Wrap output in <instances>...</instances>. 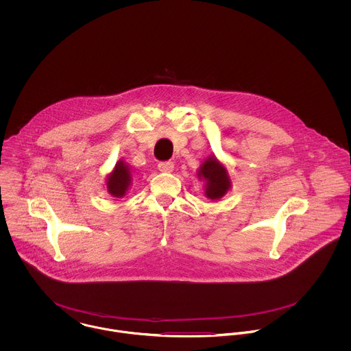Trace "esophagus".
Segmentation results:
<instances>
[{
  "mask_svg": "<svg viewBox=\"0 0 351 351\" xmlns=\"http://www.w3.org/2000/svg\"><path fill=\"white\" fill-rule=\"evenodd\" d=\"M158 169H159V171H162V173H170V171H173V169H174V163H173L171 160L159 162V163H158Z\"/></svg>",
  "mask_w": 351,
  "mask_h": 351,
  "instance_id": "esophagus-1",
  "label": "esophagus"
}]
</instances>
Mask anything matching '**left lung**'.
I'll use <instances>...</instances> for the list:
<instances>
[{
	"label": "left lung",
	"mask_w": 351,
	"mask_h": 351,
	"mask_svg": "<svg viewBox=\"0 0 351 351\" xmlns=\"http://www.w3.org/2000/svg\"><path fill=\"white\" fill-rule=\"evenodd\" d=\"M199 178L205 181L204 195L210 200L221 199L231 188V180L227 169L216 159V156H209L201 163L197 170Z\"/></svg>",
	"instance_id": "left-lung-1"
}]
</instances>
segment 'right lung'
<instances>
[{
  "mask_svg": "<svg viewBox=\"0 0 351 351\" xmlns=\"http://www.w3.org/2000/svg\"><path fill=\"white\" fill-rule=\"evenodd\" d=\"M131 181L132 178H131L130 167L123 160H119L114 169L112 170V173H109L106 178L108 193L116 199L124 197L128 192Z\"/></svg>",
  "mask_w": 351,
  "mask_h": 351,
  "instance_id": "1",
  "label": "right lung"
}]
</instances>
